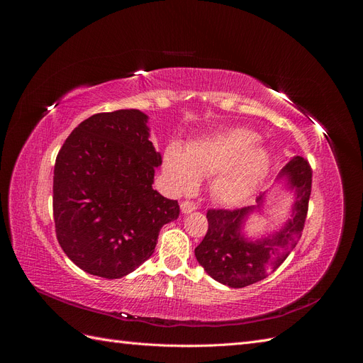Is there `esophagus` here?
Returning <instances> with one entry per match:
<instances>
[{"label": "esophagus", "mask_w": 363, "mask_h": 363, "mask_svg": "<svg viewBox=\"0 0 363 363\" xmlns=\"http://www.w3.org/2000/svg\"><path fill=\"white\" fill-rule=\"evenodd\" d=\"M180 208H182L183 213H191V212H194L195 208H196V204H195L194 201L186 200V201H183V203L180 204Z\"/></svg>", "instance_id": "esophagus-1"}]
</instances>
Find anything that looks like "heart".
Listing matches in <instances>:
<instances>
[{"mask_svg":"<svg viewBox=\"0 0 363 363\" xmlns=\"http://www.w3.org/2000/svg\"><path fill=\"white\" fill-rule=\"evenodd\" d=\"M257 142L255 131L233 128L192 142L188 155L179 145H169L164 152L163 169L179 192L195 191L200 175H215V199L227 206L242 204L269 171L268 151Z\"/></svg>","mask_w":363,"mask_h":363,"instance_id":"b5f03b06","label":"heart"}]
</instances>
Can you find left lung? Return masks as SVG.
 Instances as JSON below:
<instances>
[{
    "label": "left lung",
    "instance_id": "1",
    "mask_svg": "<svg viewBox=\"0 0 363 363\" xmlns=\"http://www.w3.org/2000/svg\"><path fill=\"white\" fill-rule=\"evenodd\" d=\"M296 199L292 216L280 232L257 242H250L240 235L245 216L256 207L208 208V228L201 244L195 248V257L204 271L216 281L230 288H245L265 279L286 260L301 238L312 191V168L304 157H294L283 168ZM263 195L257 196V203Z\"/></svg>",
    "mask_w": 363,
    "mask_h": 363
}]
</instances>
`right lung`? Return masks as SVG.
I'll use <instances>...</instances> for the list:
<instances>
[{"label":"right lung","instance_id":"right-lung-1","mask_svg":"<svg viewBox=\"0 0 363 363\" xmlns=\"http://www.w3.org/2000/svg\"><path fill=\"white\" fill-rule=\"evenodd\" d=\"M136 108L95 113L62 145L52 213L62 250L77 267L121 279L155 252L160 228L180 215L177 200L152 189L162 156Z\"/></svg>","mask_w":363,"mask_h":363}]
</instances>
